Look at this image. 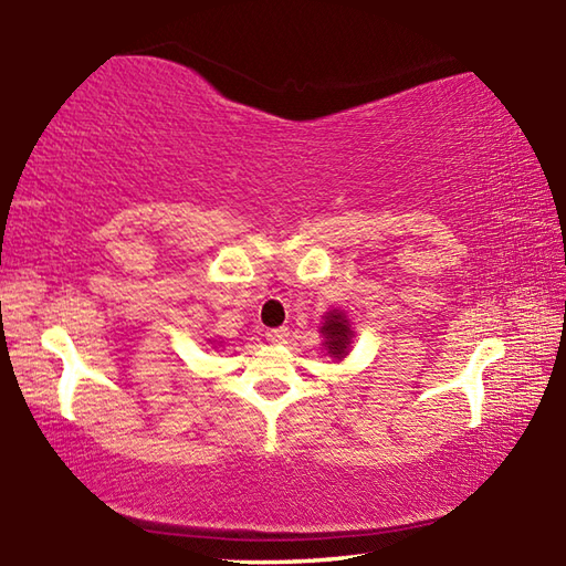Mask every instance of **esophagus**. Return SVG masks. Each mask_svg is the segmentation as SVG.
Here are the masks:
<instances>
[{
  "label": "esophagus",
  "mask_w": 566,
  "mask_h": 566,
  "mask_svg": "<svg viewBox=\"0 0 566 566\" xmlns=\"http://www.w3.org/2000/svg\"><path fill=\"white\" fill-rule=\"evenodd\" d=\"M264 335H268V340L272 345H282V343H286V338H290V328H284V326L282 328H270Z\"/></svg>",
  "instance_id": "esophagus-1"
}]
</instances>
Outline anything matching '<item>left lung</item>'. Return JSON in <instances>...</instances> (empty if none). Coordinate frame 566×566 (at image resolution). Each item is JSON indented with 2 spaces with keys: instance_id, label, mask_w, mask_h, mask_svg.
<instances>
[{
  "instance_id": "1",
  "label": "left lung",
  "mask_w": 566,
  "mask_h": 566,
  "mask_svg": "<svg viewBox=\"0 0 566 566\" xmlns=\"http://www.w3.org/2000/svg\"><path fill=\"white\" fill-rule=\"evenodd\" d=\"M321 333L326 335V347L333 357L347 355V345H350L353 331H350V323H347L343 314L326 316V326L321 328Z\"/></svg>"
}]
</instances>
